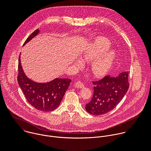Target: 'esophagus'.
<instances>
[{
    "instance_id": "esophagus-1",
    "label": "esophagus",
    "mask_w": 151,
    "mask_h": 151,
    "mask_svg": "<svg viewBox=\"0 0 151 151\" xmlns=\"http://www.w3.org/2000/svg\"><path fill=\"white\" fill-rule=\"evenodd\" d=\"M75 86L77 87V88H82L84 87V84L83 83H82L81 81H77L76 83H75Z\"/></svg>"
}]
</instances>
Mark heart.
I'll return each instance as SVG.
<instances>
[{"label": "heart", "instance_id": "b5f03b06", "mask_svg": "<svg viewBox=\"0 0 151 151\" xmlns=\"http://www.w3.org/2000/svg\"><path fill=\"white\" fill-rule=\"evenodd\" d=\"M109 47L108 40L104 37H99L81 55L82 60L92 61L91 70L97 76L104 75L112 66L115 53L112 50H107Z\"/></svg>", "mask_w": 151, "mask_h": 151}]
</instances>
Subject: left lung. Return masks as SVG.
<instances>
[{
	"label": "left lung",
	"mask_w": 151,
	"mask_h": 151,
	"mask_svg": "<svg viewBox=\"0 0 151 151\" xmlns=\"http://www.w3.org/2000/svg\"><path fill=\"white\" fill-rule=\"evenodd\" d=\"M128 72L121 73L116 77L106 75L93 81L94 85L91 100L85 109L94 115H101L113 110L121 101L129 88Z\"/></svg>",
	"instance_id": "left-lung-1"
}]
</instances>
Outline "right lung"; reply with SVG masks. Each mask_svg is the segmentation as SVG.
<instances>
[{
    "label": "right lung",
    "instance_id": "right-lung-1",
    "mask_svg": "<svg viewBox=\"0 0 151 151\" xmlns=\"http://www.w3.org/2000/svg\"><path fill=\"white\" fill-rule=\"evenodd\" d=\"M39 32V29L34 31L27 38L24 45L37 35ZM19 56L17 81L28 103L35 109L43 112L52 111L57 108L69 87L71 79L56 78L48 83L35 82L27 78L24 74L21 65Z\"/></svg>",
    "mask_w": 151,
    "mask_h": 151
}]
</instances>
